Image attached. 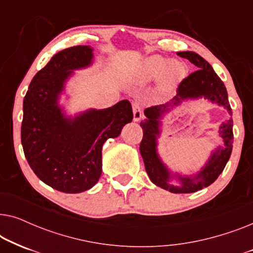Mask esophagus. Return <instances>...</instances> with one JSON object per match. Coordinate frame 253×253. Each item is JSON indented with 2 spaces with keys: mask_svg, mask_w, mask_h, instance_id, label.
Instances as JSON below:
<instances>
[{
  "mask_svg": "<svg viewBox=\"0 0 253 253\" xmlns=\"http://www.w3.org/2000/svg\"><path fill=\"white\" fill-rule=\"evenodd\" d=\"M132 110H133V121L134 122H139L143 117V113H141V107L138 102L132 103Z\"/></svg>",
  "mask_w": 253,
  "mask_h": 253,
  "instance_id": "esophagus-1",
  "label": "esophagus"
}]
</instances>
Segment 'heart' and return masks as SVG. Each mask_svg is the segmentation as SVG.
<instances>
[{
    "mask_svg": "<svg viewBox=\"0 0 253 253\" xmlns=\"http://www.w3.org/2000/svg\"><path fill=\"white\" fill-rule=\"evenodd\" d=\"M186 69L182 62L177 60L169 61L161 55H151L141 63L138 82L147 84L160 79L165 88H171L184 78Z\"/></svg>",
    "mask_w": 253,
    "mask_h": 253,
    "instance_id": "1",
    "label": "heart"
}]
</instances>
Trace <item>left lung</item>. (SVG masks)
I'll return each instance as SVG.
<instances>
[{
  "label": "left lung",
  "mask_w": 253,
  "mask_h": 253,
  "mask_svg": "<svg viewBox=\"0 0 253 253\" xmlns=\"http://www.w3.org/2000/svg\"><path fill=\"white\" fill-rule=\"evenodd\" d=\"M177 55L195 64L197 71L181 82L176 95L170 101L144 110L146 119L140 122L144 136L139 151L148 177L155 185L172 193H192L212 184L226 167L233 151V117L219 126L217 132L223 144L212 150L204 166L192 174L171 170L159 154V139L164 126L162 120L167 114L181 107L183 102L202 99L223 107L230 116H233V113L228 101L226 86L213 70L212 65L195 51H178Z\"/></svg>",
  "instance_id": "obj_1"
}]
</instances>
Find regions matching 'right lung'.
I'll list each match as a JSON object with an SVG mask.
<instances>
[{
    "mask_svg": "<svg viewBox=\"0 0 253 253\" xmlns=\"http://www.w3.org/2000/svg\"><path fill=\"white\" fill-rule=\"evenodd\" d=\"M91 46L55 54L31 82L23 102L22 145L30 167L43 183L65 193L93 188L102 172V146L133 119L127 100L105 109L68 113L67 85L76 70L92 67Z\"/></svg>",
    "mask_w": 253,
    "mask_h": 253,
    "instance_id": "1",
    "label": "right lung"
}]
</instances>
